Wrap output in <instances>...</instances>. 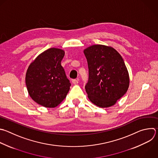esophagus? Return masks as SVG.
<instances>
[{
	"mask_svg": "<svg viewBox=\"0 0 158 158\" xmlns=\"http://www.w3.org/2000/svg\"><path fill=\"white\" fill-rule=\"evenodd\" d=\"M72 82H73V84H78V81L77 80H76V79H73L72 80Z\"/></svg>",
	"mask_w": 158,
	"mask_h": 158,
	"instance_id": "1",
	"label": "esophagus"
}]
</instances>
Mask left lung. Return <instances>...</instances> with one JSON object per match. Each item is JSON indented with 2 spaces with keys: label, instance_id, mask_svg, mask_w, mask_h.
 Listing matches in <instances>:
<instances>
[{
  "label": "left lung",
  "instance_id": "obj_1",
  "mask_svg": "<svg viewBox=\"0 0 158 158\" xmlns=\"http://www.w3.org/2000/svg\"><path fill=\"white\" fill-rule=\"evenodd\" d=\"M89 68L85 89L89 99L101 108L112 107L127 92L130 77L124 61L113 47L94 44L84 49Z\"/></svg>",
  "mask_w": 158,
  "mask_h": 158
}]
</instances>
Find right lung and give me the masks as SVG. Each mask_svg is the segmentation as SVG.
<instances>
[{
	"instance_id": "obj_1",
	"label": "right lung",
	"mask_w": 158,
	"mask_h": 158,
	"mask_svg": "<svg viewBox=\"0 0 158 158\" xmlns=\"http://www.w3.org/2000/svg\"><path fill=\"white\" fill-rule=\"evenodd\" d=\"M63 49L49 48L40 54L29 65L25 76L30 97L40 106L55 108L66 97L71 84L61 66Z\"/></svg>"
}]
</instances>
